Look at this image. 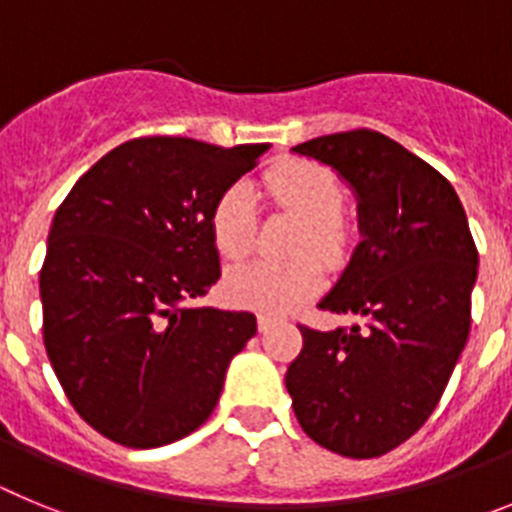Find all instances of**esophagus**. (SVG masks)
Segmentation results:
<instances>
[{"instance_id":"34e87169","label":"esophagus","mask_w":512,"mask_h":512,"mask_svg":"<svg viewBox=\"0 0 512 512\" xmlns=\"http://www.w3.org/2000/svg\"><path fill=\"white\" fill-rule=\"evenodd\" d=\"M256 323H259L261 333H266V330H269L271 325L277 323V318H274V315H269V312H259V315H256Z\"/></svg>"}]
</instances>
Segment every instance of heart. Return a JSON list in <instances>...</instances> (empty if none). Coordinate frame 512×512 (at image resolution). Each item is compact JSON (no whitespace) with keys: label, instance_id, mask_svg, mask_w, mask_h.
<instances>
[{"label":"heart","instance_id":"heart-1","mask_svg":"<svg viewBox=\"0 0 512 512\" xmlns=\"http://www.w3.org/2000/svg\"><path fill=\"white\" fill-rule=\"evenodd\" d=\"M264 187L274 205L305 223L297 251H312L328 261L343 253L346 230L341 212L346 192L336 174L310 161H289L266 171ZM259 228L256 194L246 182H235L215 200L210 212V230L217 251L225 259H241L251 251ZM323 282V266L315 256L274 264V261H248L225 274V297L238 307L253 310H289L315 292Z\"/></svg>","mask_w":512,"mask_h":512}]
</instances>
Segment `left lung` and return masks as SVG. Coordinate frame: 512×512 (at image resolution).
Returning a JSON list of instances; mask_svg holds the SVG:
<instances>
[{
  "label": "left lung",
  "mask_w": 512,
  "mask_h": 512,
  "mask_svg": "<svg viewBox=\"0 0 512 512\" xmlns=\"http://www.w3.org/2000/svg\"><path fill=\"white\" fill-rule=\"evenodd\" d=\"M330 166L359 202V246L320 307L351 328L300 325L287 369L302 431L323 449L372 459L436 410L472 323L477 246L451 187L423 158L374 130L292 148Z\"/></svg>",
  "instance_id": "left-lung-1"
}]
</instances>
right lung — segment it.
<instances>
[{
	"mask_svg": "<svg viewBox=\"0 0 512 512\" xmlns=\"http://www.w3.org/2000/svg\"><path fill=\"white\" fill-rule=\"evenodd\" d=\"M266 151L135 138L56 210L40 269L45 351L76 413L110 441L156 449L215 410L256 315L194 305L220 279L210 212Z\"/></svg>",
	"mask_w": 512,
	"mask_h": 512,
	"instance_id": "1",
	"label": "right lung"
}]
</instances>
